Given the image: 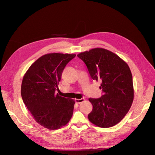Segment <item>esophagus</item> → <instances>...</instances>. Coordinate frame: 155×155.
<instances>
[{"mask_svg":"<svg viewBox=\"0 0 155 155\" xmlns=\"http://www.w3.org/2000/svg\"><path fill=\"white\" fill-rule=\"evenodd\" d=\"M84 101V98H81V99H75V101H76V104H81V103L83 102V101Z\"/></svg>","mask_w":155,"mask_h":155,"instance_id":"1","label":"esophagus"}]
</instances>
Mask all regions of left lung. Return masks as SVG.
<instances>
[{"mask_svg": "<svg viewBox=\"0 0 155 155\" xmlns=\"http://www.w3.org/2000/svg\"><path fill=\"white\" fill-rule=\"evenodd\" d=\"M86 65L93 80L101 81L104 94L89 98L93 110L88 119L95 126H115L127 114L134 100L132 76L127 64L115 54L96 48L77 55Z\"/></svg>", "mask_w": 155, "mask_h": 155, "instance_id": "1", "label": "left lung"}]
</instances>
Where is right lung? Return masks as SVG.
Segmentation results:
<instances>
[{
	"instance_id": "obj_1",
	"label": "right lung",
	"mask_w": 155,
	"mask_h": 155,
	"mask_svg": "<svg viewBox=\"0 0 155 155\" xmlns=\"http://www.w3.org/2000/svg\"><path fill=\"white\" fill-rule=\"evenodd\" d=\"M76 54L51 53L38 58L28 69L21 84V97L35 121L49 130L65 126L75 101L55 92L65 65Z\"/></svg>"
}]
</instances>
